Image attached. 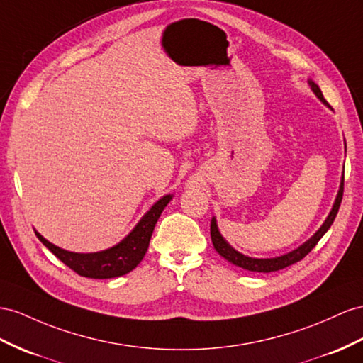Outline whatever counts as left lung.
<instances>
[{
	"label": "left lung",
	"mask_w": 363,
	"mask_h": 363,
	"mask_svg": "<svg viewBox=\"0 0 363 363\" xmlns=\"http://www.w3.org/2000/svg\"><path fill=\"white\" fill-rule=\"evenodd\" d=\"M308 84L311 86L313 91L315 93V96H318L322 102H325L327 104V101H325L323 95L320 89L318 87V84H314L313 81H308ZM342 196H343V178H342V184H340V189H339V193H337V198H336V202H334L333 206V210L330 211V215L327 218V220L323 222V225L315 231V235L310 239L306 240V242L303 245H301L299 248H296L294 252H290L286 253L284 256H279V257H273V259H255V257H248V256H244L242 253L236 252L235 248H231L227 240L220 236L219 230H218V225H216V219L213 218L211 219V225H210V235H211V242H213V247L216 248V252L222 256L225 257L228 262L235 264L240 268H244V270H248V272H256V273H272V272H277V270H282V268H286L290 267L296 262L302 261V259L308 255L311 250L315 247V244L319 242L320 238L327 233L328 228L331 227V224L334 222V219H336L337 216V211H339V207H340V202H342Z\"/></svg>",
	"instance_id": "1"
}]
</instances>
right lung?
<instances>
[{
    "label": "right lung",
    "instance_id": "right-lung-1",
    "mask_svg": "<svg viewBox=\"0 0 363 363\" xmlns=\"http://www.w3.org/2000/svg\"><path fill=\"white\" fill-rule=\"evenodd\" d=\"M172 194L161 198L155 206L147 211V215L138 222V225L133 228L124 240L115 247H111L104 252L98 253H72L67 250H62L57 245L50 244L45 240L38 231L35 235L38 236L41 242L48 247L50 252L57 256L62 264H66L73 272L79 276L91 277V279H110L127 274L143 261L144 255L147 253L150 238L155 230L157 219H160L162 210L167 203L170 202Z\"/></svg>",
    "mask_w": 363,
    "mask_h": 363
}]
</instances>
